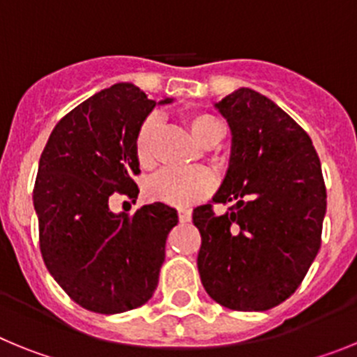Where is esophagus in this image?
Returning a JSON list of instances; mask_svg holds the SVG:
<instances>
[{
  "label": "esophagus",
  "instance_id": "esophagus-1",
  "mask_svg": "<svg viewBox=\"0 0 357 357\" xmlns=\"http://www.w3.org/2000/svg\"><path fill=\"white\" fill-rule=\"evenodd\" d=\"M178 220H181V223L191 222V211H189V209H178Z\"/></svg>",
  "mask_w": 357,
  "mask_h": 357
}]
</instances>
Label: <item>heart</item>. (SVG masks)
Listing matches in <instances>:
<instances>
[{"label":"heart","instance_id":"b5f03b06","mask_svg":"<svg viewBox=\"0 0 357 357\" xmlns=\"http://www.w3.org/2000/svg\"><path fill=\"white\" fill-rule=\"evenodd\" d=\"M184 123L202 146H213L222 137V125L213 114L188 112L184 114ZM157 134H159L157 116H148L135 132L134 151L141 168H150L155 160ZM213 188V176L204 169H193V172L164 169L146 182V197L168 206L185 207L211 195Z\"/></svg>","mask_w":357,"mask_h":357}]
</instances>
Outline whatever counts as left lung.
I'll return each mask as SVG.
<instances>
[{
  "label": "left lung",
  "instance_id": "1",
  "mask_svg": "<svg viewBox=\"0 0 357 357\" xmlns=\"http://www.w3.org/2000/svg\"><path fill=\"white\" fill-rule=\"evenodd\" d=\"M216 107L232 132V153L213 202L229 207L193 211L198 272L218 304L266 311L295 293L320 250V159L304 128L263 94L241 87Z\"/></svg>",
  "mask_w": 357,
  "mask_h": 357
}]
</instances>
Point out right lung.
Masks as SVG:
<instances>
[{
	"label": "right lung",
	"instance_id": "1",
	"mask_svg": "<svg viewBox=\"0 0 357 357\" xmlns=\"http://www.w3.org/2000/svg\"><path fill=\"white\" fill-rule=\"evenodd\" d=\"M153 107L139 87L112 85L56 123L40 155L33 207L44 264L94 313H123L150 301L166 238L178 223L176 211L160 202L132 216L109 209L114 193L137 198L134 137Z\"/></svg>",
	"mask_w": 357,
	"mask_h": 357
}]
</instances>
